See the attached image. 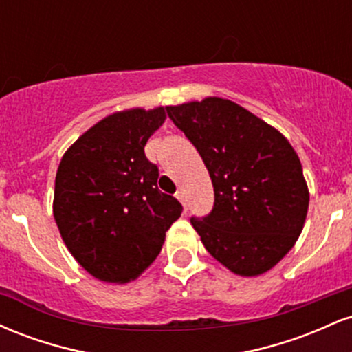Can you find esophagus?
Here are the masks:
<instances>
[{"label":"esophagus","mask_w":352,"mask_h":352,"mask_svg":"<svg viewBox=\"0 0 352 352\" xmlns=\"http://www.w3.org/2000/svg\"><path fill=\"white\" fill-rule=\"evenodd\" d=\"M175 197L182 201V205H184V207H187V197H185V192H184V190H182V188L177 190Z\"/></svg>","instance_id":"obj_1"}]
</instances>
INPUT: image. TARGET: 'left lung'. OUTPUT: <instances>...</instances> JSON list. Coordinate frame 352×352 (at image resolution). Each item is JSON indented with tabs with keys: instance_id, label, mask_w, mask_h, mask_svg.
Returning a JSON list of instances; mask_svg holds the SVG:
<instances>
[{
	"instance_id": "1",
	"label": "left lung",
	"mask_w": 352,
	"mask_h": 352,
	"mask_svg": "<svg viewBox=\"0 0 352 352\" xmlns=\"http://www.w3.org/2000/svg\"><path fill=\"white\" fill-rule=\"evenodd\" d=\"M213 184L208 215L190 218L215 260L241 276L268 272L300 236L309 193L294 148L276 129L232 100L167 107Z\"/></svg>"
}]
</instances>
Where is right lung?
<instances>
[{
    "label": "right lung",
    "mask_w": 352,
    "mask_h": 352,
    "mask_svg": "<svg viewBox=\"0 0 352 352\" xmlns=\"http://www.w3.org/2000/svg\"><path fill=\"white\" fill-rule=\"evenodd\" d=\"M164 120V107L117 112L80 135L59 164L56 223L78 263L102 281L139 276L184 210L157 187L159 167L144 152Z\"/></svg>",
    "instance_id": "right-lung-1"
}]
</instances>
